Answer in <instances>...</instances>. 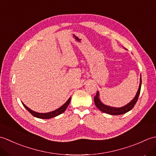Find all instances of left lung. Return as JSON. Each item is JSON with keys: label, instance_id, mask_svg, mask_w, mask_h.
<instances>
[{"label": "left lung", "instance_id": "1", "mask_svg": "<svg viewBox=\"0 0 156 156\" xmlns=\"http://www.w3.org/2000/svg\"><path fill=\"white\" fill-rule=\"evenodd\" d=\"M141 78H140V87H139L138 91L137 92L136 95H135V98L132 100L129 104L127 105H125L123 107H121V108H114V107H108V106L105 105L104 104H102L101 102L100 99L98 98V92H97V94H96L95 97H94V101L95 105L97 106V107L99 109V110L101 111L102 112H105V113H107L111 115H122L125 114L126 112H129V111H131L132 108L134 107L135 105L136 104V102L138 100L139 96H140V90H141Z\"/></svg>", "mask_w": 156, "mask_h": 156}]
</instances>
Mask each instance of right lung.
I'll list each match as a JSON object with an SVG mask.
<instances>
[{"mask_svg":"<svg viewBox=\"0 0 156 156\" xmlns=\"http://www.w3.org/2000/svg\"><path fill=\"white\" fill-rule=\"evenodd\" d=\"M70 100H71V98H69L68 100L67 101V102H66V103L62 105V107L60 108H58L57 110H55L54 111L52 112H47V113H39V112H35L34 111L31 110L30 108H28L27 106H25L24 104L23 103V106H24L25 108L27 109V110L30 112V113L33 115L35 117H37V118H39V119H51V118H53V117H56V116H58L59 115L62 114V112H64L66 109L67 108L68 106L69 105V102H70Z\"/></svg>","mask_w":156,"mask_h":156,"instance_id":"1","label":"right lung"}]
</instances>
